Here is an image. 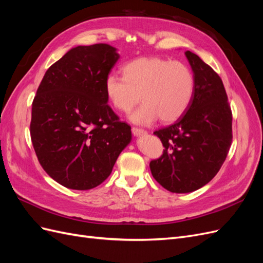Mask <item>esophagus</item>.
<instances>
[{
    "instance_id": "obj_1",
    "label": "esophagus",
    "mask_w": 263,
    "mask_h": 263,
    "mask_svg": "<svg viewBox=\"0 0 263 263\" xmlns=\"http://www.w3.org/2000/svg\"><path fill=\"white\" fill-rule=\"evenodd\" d=\"M132 132H133V134L135 135V136H140V135H145L147 133L145 129L138 128V127H133Z\"/></svg>"
}]
</instances>
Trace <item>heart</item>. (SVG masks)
Wrapping results in <instances>:
<instances>
[{"label": "heart", "instance_id": "b5f03b06", "mask_svg": "<svg viewBox=\"0 0 263 263\" xmlns=\"http://www.w3.org/2000/svg\"><path fill=\"white\" fill-rule=\"evenodd\" d=\"M123 76L109 74L105 80L107 99L119 112L130 115L134 123L148 125L160 118L173 123L181 118L192 103L194 74L185 63L164 58H138L123 67Z\"/></svg>", "mask_w": 263, "mask_h": 263}]
</instances>
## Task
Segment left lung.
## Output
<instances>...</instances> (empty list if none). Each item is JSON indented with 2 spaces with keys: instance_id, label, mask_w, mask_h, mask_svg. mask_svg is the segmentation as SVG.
I'll return each instance as SVG.
<instances>
[{
  "instance_id": "obj_1",
  "label": "left lung",
  "mask_w": 263,
  "mask_h": 263,
  "mask_svg": "<svg viewBox=\"0 0 263 263\" xmlns=\"http://www.w3.org/2000/svg\"><path fill=\"white\" fill-rule=\"evenodd\" d=\"M195 92L181 118L154 134L164 147L150 161L155 180L173 193H189L217 174L233 141V114L220 77L197 54L185 51Z\"/></svg>"
}]
</instances>
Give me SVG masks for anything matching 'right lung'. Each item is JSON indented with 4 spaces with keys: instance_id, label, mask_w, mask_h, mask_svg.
Masks as SVG:
<instances>
[{
    "instance_id": "1",
    "label": "right lung",
    "mask_w": 263,
    "mask_h": 263,
    "mask_svg": "<svg viewBox=\"0 0 263 263\" xmlns=\"http://www.w3.org/2000/svg\"><path fill=\"white\" fill-rule=\"evenodd\" d=\"M119 55L106 44L78 46L46 71L33 101L30 138L50 178L72 190L104 182L132 139L107 104L105 80Z\"/></svg>"
}]
</instances>
